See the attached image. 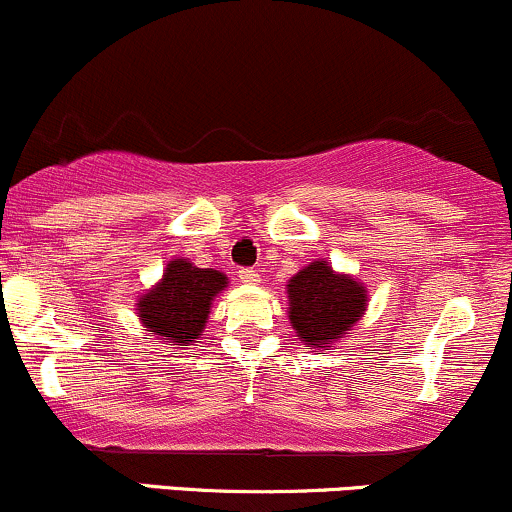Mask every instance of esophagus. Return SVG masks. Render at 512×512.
<instances>
[{"label":"esophagus","mask_w":512,"mask_h":512,"mask_svg":"<svg viewBox=\"0 0 512 512\" xmlns=\"http://www.w3.org/2000/svg\"><path fill=\"white\" fill-rule=\"evenodd\" d=\"M238 276H240V281H243V284H260V274H257V269H252V267L240 269Z\"/></svg>","instance_id":"1"}]
</instances>
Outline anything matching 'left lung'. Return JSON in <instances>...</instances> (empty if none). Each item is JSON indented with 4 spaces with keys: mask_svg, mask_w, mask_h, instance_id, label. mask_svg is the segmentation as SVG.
Instances as JSON below:
<instances>
[{
    "mask_svg": "<svg viewBox=\"0 0 512 512\" xmlns=\"http://www.w3.org/2000/svg\"><path fill=\"white\" fill-rule=\"evenodd\" d=\"M289 320L305 344L325 349L349 334L366 310V289L351 276L313 262L289 281Z\"/></svg>",
    "mask_w": 512,
    "mask_h": 512,
    "instance_id": "1",
    "label": "left lung"
}]
</instances>
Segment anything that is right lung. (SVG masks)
<instances>
[{
    "mask_svg": "<svg viewBox=\"0 0 512 512\" xmlns=\"http://www.w3.org/2000/svg\"><path fill=\"white\" fill-rule=\"evenodd\" d=\"M226 276L199 269L187 260H173L161 284L139 298V320L149 334L173 346H190L207 325L211 301L226 289Z\"/></svg>",
    "mask_w": 512,
    "mask_h": 512,
    "instance_id": "1",
    "label": "right lung"
}]
</instances>
